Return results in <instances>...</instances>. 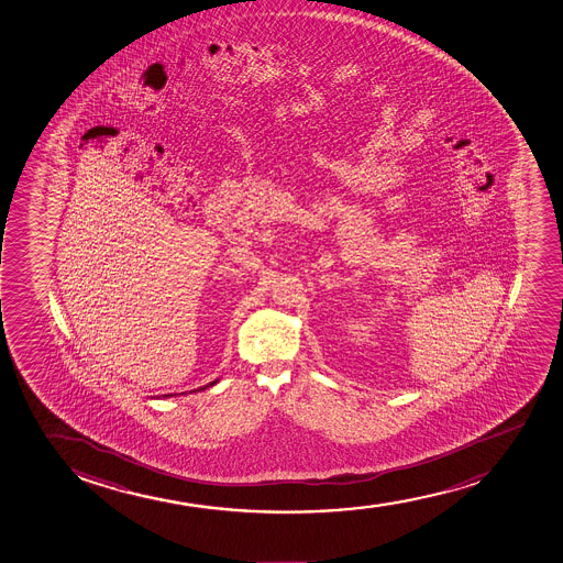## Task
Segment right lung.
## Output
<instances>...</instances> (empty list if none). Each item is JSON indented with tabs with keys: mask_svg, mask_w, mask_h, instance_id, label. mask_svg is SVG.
Here are the masks:
<instances>
[{
	"mask_svg": "<svg viewBox=\"0 0 563 563\" xmlns=\"http://www.w3.org/2000/svg\"><path fill=\"white\" fill-rule=\"evenodd\" d=\"M218 382H219V379H216V382L208 383V385H206V387L197 388V390H205V388L213 387V385H216V383H218ZM197 390H194V393H197ZM169 396H173V394H164V398H169Z\"/></svg>",
	"mask_w": 563,
	"mask_h": 563,
	"instance_id": "right-lung-1",
	"label": "right lung"
}]
</instances>
